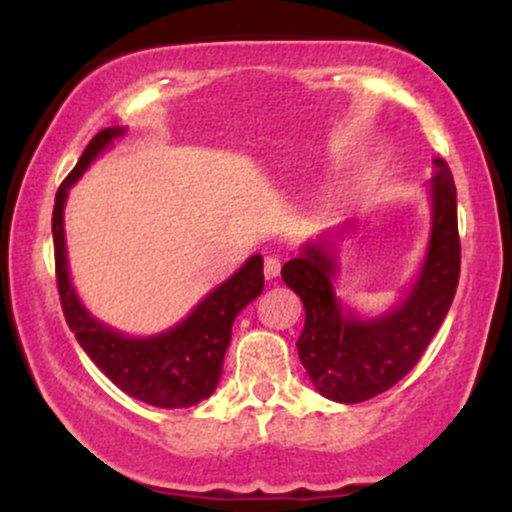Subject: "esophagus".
I'll return each instance as SVG.
<instances>
[{"label": "esophagus", "instance_id": "34e87169", "mask_svg": "<svg viewBox=\"0 0 512 512\" xmlns=\"http://www.w3.org/2000/svg\"><path fill=\"white\" fill-rule=\"evenodd\" d=\"M279 270H282V258L279 256H265V261H263V272H265V277L268 279H275L277 275H279Z\"/></svg>", "mask_w": 512, "mask_h": 512}]
</instances>
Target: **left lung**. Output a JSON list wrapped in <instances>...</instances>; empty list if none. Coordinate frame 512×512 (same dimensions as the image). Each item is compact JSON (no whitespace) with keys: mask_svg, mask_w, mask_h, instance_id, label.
Listing matches in <instances>:
<instances>
[{"mask_svg":"<svg viewBox=\"0 0 512 512\" xmlns=\"http://www.w3.org/2000/svg\"><path fill=\"white\" fill-rule=\"evenodd\" d=\"M433 226L422 275L398 310L375 321L342 312L331 277L335 254L328 242L312 244L284 263L282 279L305 305V328L296 342L300 363L321 396L361 403L403 380L443 324L461 270L457 188L450 165L436 158Z\"/></svg>","mask_w":512,"mask_h":512,"instance_id":"8db88e82","label":"left lung"}]
</instances>
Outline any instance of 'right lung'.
<instances>
[{"label": "right lung", "instance_id": "add662e5", "mask_svg": "<svg viewBox=\"0 0 512 512\" xmlns=\"http://www.w3.org/2000/svg\"><path fill=\"white\" fill-rule=\"evenodd\" d=\"M123 132V128L97 132L55 193L53 249L60 305L83 352L118 389L156 408H191L212 396L219 384L233 321L242 307L263 291V258L251 256L228 282L216 286L188 319L156 338H125L90 317L69 284L62 209L69 186L107 149L111 139L121 137Z\"/></svg>", "mask_w": 512, "mask_h": 512}]
</instances>
